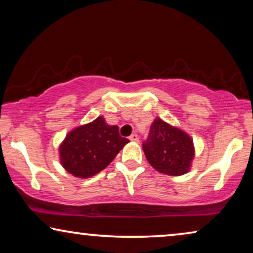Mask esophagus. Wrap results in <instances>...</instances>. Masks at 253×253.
<instances>
[{
	"label": "esophagus",
	"instance_id": "obj_1",
	"mask_svg": "<svg viewBox=\"0 0 253 253\" xmlns=\"http://www.w3.org/2000/svg\"><path fill=\"white\" fill-rule=\"evenodd\" d=\"M129 139H130L131 141H133V143H138V141H139V137H138L137 133H132V134H131V136L129 137Z\"/></svg>",
	"mask_w": 253,
	"mask_h": 253
}]
</instances>
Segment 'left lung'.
<instances>
[{"label":"left lung","instance_id":"8db88e82","mask_svg":"<svg viewBox=\"0 0 253 253\" xmlns=\"http://www.w3.org/2000/svg\"><path fill=\"white\" fill-rule=\"evenodd\" d=\"M147 161L155 170L169 176H181L191 169L195 145L185 131L157 117L147 140L143 144Z\"/></svg>","mask_w":253,"mask_h":253}]
</instances>
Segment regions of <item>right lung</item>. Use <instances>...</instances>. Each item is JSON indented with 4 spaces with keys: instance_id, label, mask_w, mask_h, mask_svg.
Instances as JSON below:
<instances>
[{
    "instance_id": "add662e5",
    "label": "right lung",
    "mask_w": 253,
    "mask_h": 253,
    "mask_svg": "<svg viewBox=\"0 0 253 253\" xmlns=\"http://www.w3.org/2000/svg\"><path fill=\"white\" fill-rule=\"evenodd\" d=\"M129 143L119 126H109L103 116L71 130L58 148L62 167L78 178L92 177L103 170Z\"/></svg>"
}]
</instances>
